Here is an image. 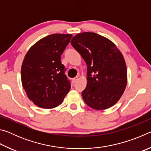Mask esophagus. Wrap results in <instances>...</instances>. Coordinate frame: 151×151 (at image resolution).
<instances>
[{"instance_id":"34e87169","label":"esophagus","mask_w":151,"mask_h":151,"mask_svg":"<svg viewBox=\"0 0 151 151\" xmlns=\"http://www.w3.org/2000/svg\"><path fill=\"white\" fill-rule=\"evenodd\" d=\"M78 76H76V77L74 78H73V83H76V82L78 81Z\"/></svg>"}]
</instances>
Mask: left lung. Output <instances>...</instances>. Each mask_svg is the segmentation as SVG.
Masks as SVG:
<instances>
[{
    "label": "left lung",
    "instance_id": "left-lung-1",
    "mask_svg": "<svg viewBox=\"0 0 151 151\" xmlns=\"http://www.w3.org/2000/svg\"><path fill=\"white\" fill-rule=\"evenodd\" d=\"M71 45L87 65V84L82 93L85 103L95 110H105L121 99L127 85L123 55L111 40L94 32L78 33Z\"/></svg>",
    "mask_w": 151,
    "mask_h": 151
}]
</instances>
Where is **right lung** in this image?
I'll list each match as a JSON object with an SVG mask.
<instances>
[{
	"instance_id": "right-lung-1",
	"label": "right lung",
	"mask_w": 151,
	"mask_h": 151,
	"mask_svg": "<svg viewBox=\"0 0 151 151\" xmlns=\"http://www.w3.org/2000/svg\"><path fill=\"white\" fill-rule=\"evenodd\" d=\"M72 37L71 34L48 35L33 45L25 55L20 73L22 85L37 106H59L70 91L60 57Z\"/></svg>"
}]
</instances>
